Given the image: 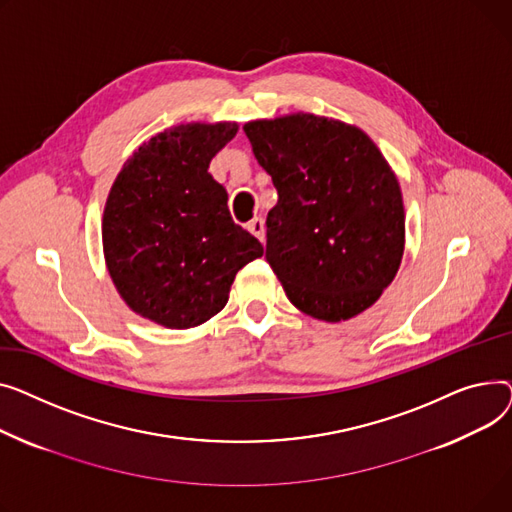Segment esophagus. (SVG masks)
Masks as SVG:
<instances>
[{
    "mask_svg": "<svg viewBox=\"0 0 512 512\" xmlns=\"http://www.w3.org/2000/svg\"><path fill=\"white\" fill-rule=\"evenodd\" d=\"M248 231L252 233V235H256L260 242H264V221L262 219H252L250 223H248Z\"/></svg>",
    "mask_w": 512,
    "mask_h": 512,
    "instance_id": "obj_1",
    "label": "esophagus"
}]
</instances>
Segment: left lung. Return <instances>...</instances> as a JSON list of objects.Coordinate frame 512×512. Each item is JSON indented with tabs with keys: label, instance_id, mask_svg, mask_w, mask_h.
I'll list each match as a JSON object with an SVG mask.
<instances>
[{
	"label": "left lung",
	"instance_id": "8db88e82",
	"mask_svg": "<svg viewBox=\"0 0 512 512\" xmlns=\"http://www.w3.org/2000/svg\"><path fill=\"white\" fill-rule=\"evenodd\" d=\"M279 200L266 217V262L289 302L339 322L393 283L405 246L401 188L355 126L312 113L244 126Z\"/></svg>",
	"mask_w": 512,
	"mask_h": 512
}]
</instances>
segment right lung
I'll list each match as a JSON object with an SVG mask.
<instances>
[{"mask_svg": "<svg viewBox=\"0 0 512 512\" xmlns=\"http://www.w3.org/2000/svg\"><path fill=\"white\" fill-rule=\"evenodd\" d=\"M237 126L182 124L144 142L111 186L103 252L124 302L167 328L221 312L239 268L264 254L233 223L227 192L208 163Z\"/></svg>", "mask_w": 512, "mask_h": 512, "instance_id": "right-lung-1", "label": "right lung"}]
</instances>
